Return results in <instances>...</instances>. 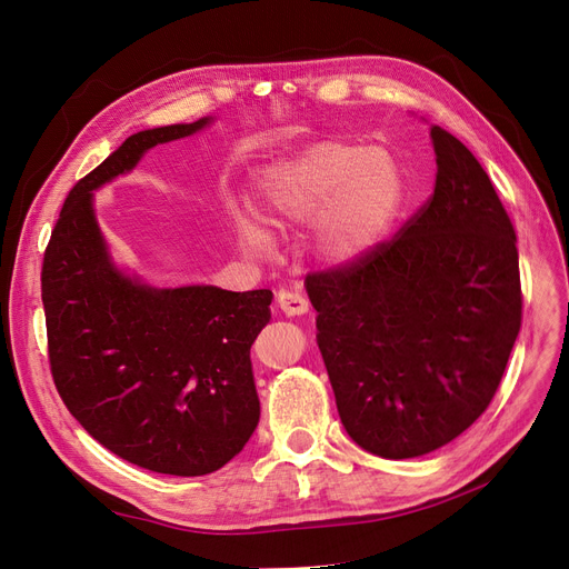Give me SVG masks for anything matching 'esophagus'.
I'll return each instance as SVG.
<instances>
[{"instance_id":"1","label":"esophagus","mask_w":569,"mask_h":569,"mask_svg":"<svg viewBox=\"0 0 569 569\" xmlns=\"http://www.w3.org/2000/svg\"><path fill=\"white\" fill-rule=\"evenodd\" d=\"M277 307L286 316H302V313L309 311V302L297 290H281L277 295Z\"/></svg>"}]
</instances>
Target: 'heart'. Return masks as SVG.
Here are the masks:
<instances>
[{
  "instance_id": "1",
  "label": "heart",
  "mask_w": 569,
  "mask_h": 569,
  "mask_svg": "<svg viewBox=\"0 0 569 569\" xmlns=\"http://www.w3.org/2000/svg\"><path fill=\"white\" fill-rule=\"evenodd\" d=\"M260 191L269 221L283 226L320 217L316 226L320 253L350 260L365 253L390 226L399 202V174L380 149L320 142L269 166ZM239 230L260 249L274 242L258 217H239Z\"/></svg>"
}]
</instances>
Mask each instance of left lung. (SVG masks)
<instances>
[{"mask_svg": "<svg viewBox=\"0 0 569 569\" xmlns=\"http://www.w3.org/2000/svg\"><path fill=\"white\" fill-rule=\"evenodd\" d=\"M436 187L390 239L316 269L307 292L348 436L429 455L480 417L521 327L517 232L470 149L431 127Z\"/></svg>", "mask_w": 569, "mask_h": 569, "instance_id": "left-lung-1", "label": "left lung"}]
</instances>
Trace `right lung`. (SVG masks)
Segmentation results:
<instances>
[{"instance_id":"add662e5","label":"right lung","mask_w":569,"mask_h":569,"mask_svg":"<svg viewBox=\"0 0 569 569\" xmlns=\"http://www.w3.org/2000/svg\"><path fill=\"white\" fill-rule=\"evenodd\" d=\"M207 124L140 131L69 191L43 253L48 362L59 397L106 450L152 472L196 477L226 466L258 427L251 346L272 290H157L110 262L92 191L149 147Z\"/></svg>"}]
</instances>
